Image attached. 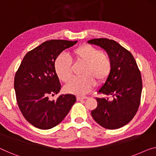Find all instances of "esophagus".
<instances>
[{
	"instance_id": "obj_1",
	"label": "esophagus",
	"mask_w": 156,
	"mask_h": 156,
	"mask_svg": "<svg viewBox=\"0 0 156 156\" xmlns=\"http://www.w3.org/2000/svg\"><path fill=\"white\" fill-rule=\"evenodd\" d=\"M76 99H77L78 101H80V100H82V99H87V97L83 96V95H78V96L76 97Z\"/></svg>"
}]
</instances>
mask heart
I'll list each match as a JSON object with an SVG mask.
<instances>
[{"label": "heart", "instance_id": "obj_1", "mask_svg": "<svg viewBox=\"0 0 156 156\" xmlns=\"http://www.w3.org/2000/svg\"><path fill=\"white\" fill-rule=\"evenodd\" d=\"M76 62L84 64L81 71L83 76L73 78L65 86V90L73 94H85L96 85V80L104 82L110 75L112 62L107 53L91 45L84 44L71 52ZM56 73L62 82L66 83L72 76L71 61L68 56L59 55L55 62Z\"/></svg>", "mask_w": 156, "mask_h": 156}]
</instances>
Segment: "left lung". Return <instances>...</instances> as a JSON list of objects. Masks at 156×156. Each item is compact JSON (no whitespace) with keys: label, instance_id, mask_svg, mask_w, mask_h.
<instances>
[{"label":"left lung","instance_id":"obj_1","mask_svg":"<svg viewBox=\"0 0 156 156\" xmlns=\"http://www.w3.org/2000/svg\"><path fill=\"white\" fill-rule=\"evenodd\" d=\"M87 43L105 50L112 62L110 75L97 92L112 96L113 99L97 97V107L92 111V116L104 128H120L137 112L142 90L140 71L131 52L115 41L95 38Z\"/></svg>","mask_w":156,"mask_h":156}]
</instances>
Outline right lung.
Wrapping results in <instances>:
<instances>
[{
	"label": "right lung",
	"instance_id": "1",
	"mask_svg": "<svg viewBox=\"0 0 156 156\" xmlns=\"http://www.w3.org/2000/svg\"><path fill=\"white\" fill-rule=\"evenodd\" d=\"M77 42H44L27 53L16 72L14 87L18 106L25 119L37 128L48 129L57 126L76 101L73 94H62L56 101L50 100V96L61 90L55 70L56 59Z\"/></svg>",
	"mask_w": 156,
	"mask_h": 156
}]
</instances>
